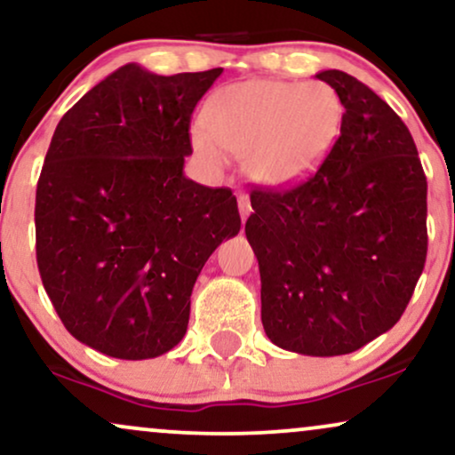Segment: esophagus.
I'll return each instance as SVG.
<instances>
[{"mask_svg": "<svg viewBox=\"0 0 455 455\" xmlns=\"http://www.w3.org/2000/svg\"><path fill=\"white\" fill-rule=\"evenodd\" d=\"M237 204H239V212H241V220H247V216H250L251 212V204H250V197H247L245 193H239L237 195Z\"/></svg>", "mask_w": 455, "mask_h": 455, "instance_id": "obj_1", "label": "esophagus"}]
</instances>
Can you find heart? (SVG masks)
Instances as JSON below:
<instances>
[{
    "label": "heart",
    "mask_w": 455,
    "mask_h": 455,
    "mask_svg": "<svg viewBox=\"0 0 455 455\" xmlns=\"http://www.w3.org/2000/svg\"><path fill=\"white\" fill-rule=\"evenodd\" d=\"M344 107L323 82L250 79L227 85L208 102V124L193 128V145L222 164L224 148L245 153L250 176L267 187H291L319 168L340 134Z\"/></svg>",
    "instance_id": "obj_1"
}]
</instances>
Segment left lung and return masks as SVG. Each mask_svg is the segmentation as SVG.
I'll return each instance as SVG.
<instances>
[{
    "label": "left lung",
    "mask_w": 455,
    "mask_h": 455,
    "mask_svg": "<svg viewBox=\"0 0 455 455\" xmlns=\"http://www.w3.org/2000/svg\"><path fill=\"white\" fill-rule=\"evenodd\" d=\"M340 96V136L315 174L250 193L245 235L260 268L270 342L348 355L401 319L428 250L427 176L416 142L376 92L317 73Z\"/></svg>",
    "instance_id": "1"
}]
</instances>
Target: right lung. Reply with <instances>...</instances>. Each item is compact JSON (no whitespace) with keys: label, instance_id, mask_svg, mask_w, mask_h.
<instances>
[{"label":"right lung","instance_id":"add662e5","mask_svg":"<svg viewBox=\"0 0 455 455\" xmlns=\"http://www.w3.org/2000/svg\"><path fill=\"white\" fill-rule=\"evenodd\" d=\"M222 68L155 75L125 65L56 125L36 195V251L67 331L115 359L185 338L212 251L239 233L231 188L185 176L191 115Z\"/></svg>","mask_w":455,"mask_h":455}]
</instances>
